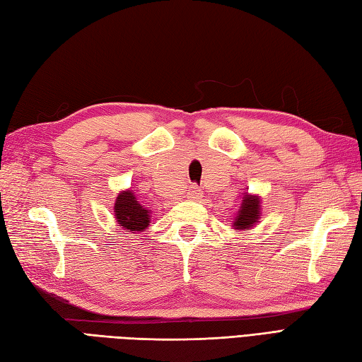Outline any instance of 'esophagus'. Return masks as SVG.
Wrapping results in <instances>:
<instances>
[{
	"label": "esophagus",
	"instance_id": "obj_1",
	"mask_svg": "<svg viewBox=\"0 0 362 362\" xmlns=\"http://www.w3.org/2000/svg\"><path fill=\"white\" fill-rule=\"evenodd\" d=\"M187 195H189V198H194V200H197V198H200L203 194H202V190H200V187H197L195 184H192V186L189 187V192H187Z\"/></svg>",
	"mask_w": 362,
	"mask_h": 362
}]
</instances>
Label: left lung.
I'll return each instance as SVG.
<instances>
[{
  "label": "left lung",
  "instance_id": "8db88e82",
  "mask_svg": "<svg viewBox=\"0 0 362 362\" xmlns=\"http://www.w3.org/2000/svg\"><path fill=\"white\" fill-rule=\"evenodd\" d=\"M261 218V200L257 195H243L239 212L235 214L233 226L235 230H248Z\"/></svg>",
  "mask_w": 362,
  "mask_h": 362
}]
</instances>
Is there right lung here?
<instances>
[{"instance_id": "right-lung-1", "label": "right lung", "mask_w": 362, "mask_h": 362, "mask_svg": "<svg viewBox=\"0 0 362 362\" xmlns=\"http://www.w3.org/2000/svg\"><path fill=\"white\" fill-rule=\"evenodd\" d=\"M114 212L117 223L128 233L144 231L150 223L151 211L144 208V206L137 202V198L132 194V190L120 192L114 204Z\"/></svg>"}]
</instances>
